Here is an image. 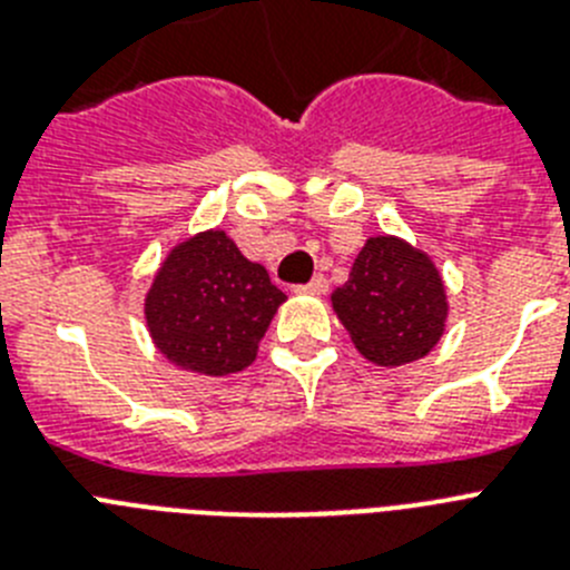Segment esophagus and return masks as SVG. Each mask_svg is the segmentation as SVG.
<instances>
[{"label":"esophagus","instance_id":"esophagus-1","mask_svg":"<svg viewBox=\"0 0 570 570\" xmlns=\"http://www.w3.org/2000/svg\"><path fill=\"white\" fill-rule=\"evenodd\" d=\"M299 291H302V294L320 296V294H325V291H328V279H325V276H314V279H311V282L299 285Z\"/></svg>","mask_w":570,"mask_h":570}]
</instances>
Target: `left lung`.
I'll return each instance as SVG.
<instances>
[{"label": "left lung", "mask_w": 570, "mask_h": 570, "mask_svg": "<svg viewBox=\"0 0 570 570\" xmlns=\"http://www.w3.org/2000/svg\"><path fill=\"white\" fill-rule=\"evenodd\" d=\"M331 302L356 351L382 367L422 360L445 331L440 271L396 236H371Z\"/></svg>", "instance_id": "left-lung-1"}]
</instances>
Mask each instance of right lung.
I'll use <instances>...</instances> for the list:
<instances>
[{
  "label": "right lung",
  "mask_w": 570,
  "mask_h": 570,
  "mask_svg": "<svg viewBox=\"0 0 570 570\" xmlns=\"http://www.w3.org/2000/svg\"><path fill=\"white\" fill-rule=\"evenodd\" d=\"M285 294L225 230L179 242L145 296L154 345L190 374L228 376L256 360Z\"/></svg>",
  "instance_id": "1"
}]
</instances>
